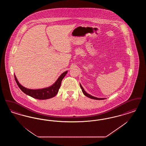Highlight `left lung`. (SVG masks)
Returning <instances> with one entry per match:
<instances>
[{
	"mask_svg": "<svg viewBox=\"0 0 146 146\" xmlns=\"http://www.w3.org/2000/svg\"><path fill=\"white\" fill-rule=\"evenodd\" d=\"M80 88H81V89H82V90L83 91V92L84 95H85V96H86V97H89V98H90L91 99L97 100H104V99H106V98H98V97H94V96H93L91 95L90 94H88L84 90V89L83 86H82V85L80 84Z\"/></svg>",
	"mask_w": 146,
	"mask_h": 146,
	"instance_id": "1",
	"label": "left lung"
}]
</instances>
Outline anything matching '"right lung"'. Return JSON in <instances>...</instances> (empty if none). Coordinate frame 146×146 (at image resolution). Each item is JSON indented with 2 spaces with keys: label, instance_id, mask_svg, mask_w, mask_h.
Wrapping results in <instances>:
<instances>
[{
  "label": "right lung",
  "instance_id": "right-lung-1",
  "mask_svg": "<svg viewBox=\"0 0 146 146\" xmlns=\"http://www.w3.org/2000/svg\"><path fill=\"white\" fill-rule=\"evenodd\" d=\"M67 72L68 71L67 70L62 73L61 75L58 78L55 82L50 86L39 89H30L23 86L19 82L15 75V79L19 88L26 95L38 100H46L54 97L57 94L58 90L61 86L62 80L63 78L67 74Z\"/></svg>",
  "mask_w": 146,
  "mask_h": 146
}]
</instances>
